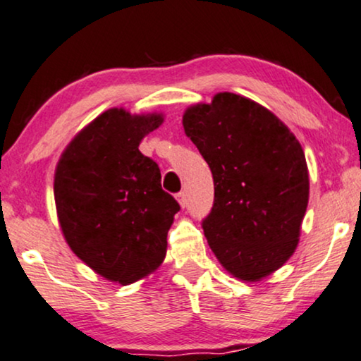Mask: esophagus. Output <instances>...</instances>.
Masks as SVG:
<instances>
[{"mask_svg": "<svg viewBox=\"0 0 361 361\" xmlns=\"http://www.w3.org/2000/svg\"><path fill=\"white\" fill-rule=\"evenodd\" d=\"M177 200H179L180 207H185L187 199H185V194H184V192H179V194H177Z\"/></svg>", "mask_w": 361, "mask_h": 361, "instance_id": "obj_1", "label": "esophagus"}]
</instances>
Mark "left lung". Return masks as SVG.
Returning a JSON list of instances; mask_svg holds the SVG:
<instances>
[{
  "mask_svg": "<svg viewBox=\"0 0 361 361\" xmlns=\"http://www.w3.org/2000/svg\"><path fill=\"white\" fill-rule=\"evenodd\" d=\"M182 124L214 177L202 221L210 249L233 277L259 282L297 249L308 204L300 142L269 109L233 92L190 106Z\"/></svg>",
  "mask_w": 361,
  "mask_h": 361,
  "instance_id": "obj_1",
  "label": "left lung"
}]
</instances>
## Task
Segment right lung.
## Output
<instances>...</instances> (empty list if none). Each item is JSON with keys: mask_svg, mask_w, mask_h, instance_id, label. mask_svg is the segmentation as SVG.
<instances>
[{"mask_svg": "<svg viewBox=\"0 0 361 361\" xmlns=\"http://www.w3.org/2000/svg\"><path fill=\"white\" fill-rule=\"evenodd\" d=\"M162 114L112 109L87 124L64 149L54 200L68 245L87 267L121 285L162 264L167 232L180 205L162 190L161 171L139 151Z\"/></svg>", "mask_w": 361, "mask_h": 361, "instance_id": "add662e5", "label": "right lung"}]
</instances>
